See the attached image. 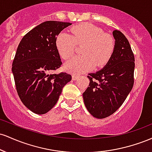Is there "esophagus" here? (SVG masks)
<instances>
[{"instance_id": "esophagus-1", "label": "esophagus", "mask_w": 152, "mask_h": 152, "mask_svg": "<svg viewBox=\"0 0 152 152\" xmlns=\"http://www.w3.org/2000/svg\"><path fill=\"white\" fill-rule=\"evenodd\" d=\"M78 75H76V74H73L72 75V79L74 80V81H75V80H76V79H78Z\"/></svg>"}]
</instances>
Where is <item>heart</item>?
I'll list each match as a JSON object with an SVG mask.
<instances>
[{
  "mask_svg": "<svg viewBox=\"0 0 152 152\" xmlns=\"http://www.w3.org/2000/svg\"><path fill=\"white\" fill-rule=\"evenodd\" d=\"M72 35L61 32L57 36L56 46L59 55L64 59L71 58L76 49V45H81V52L66 63V69L74 73H81L104 66L114 54L115 41L111 35L104 34L100 28L90 23L73 26Z\"/></svg>",
  "mask_w": 152,
  "mask_h": 152,
  "instance_id": "heart-1",
  "label": "heart"
}]
</instances>
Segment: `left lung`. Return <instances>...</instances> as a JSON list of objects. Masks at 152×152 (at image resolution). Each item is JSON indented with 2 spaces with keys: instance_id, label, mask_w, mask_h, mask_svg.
<instances>
[{
  "instance_id": "1",
  "label": "left lung",
  "mask_w": 152,
  "mask_h": 152,
  "mask_svg": "<svg viewBox=\"0 0 152 152\" xmlns=\"http://www.w3.org/2000/svg\"><path fill=\"white\" fill-rule=\"evenodd\" d=\"M113 36L114 54L104 69L88 74L89 85L83 94L87 110L97 118L117 111L134 86L135 60L129 42L120 31H113Z\"/></svg>"
}]
</instances>
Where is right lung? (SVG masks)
<instances>
[{"label": "right lung", "mask_w": 152, "mask_h": 152, "mask_svg": "<svg viewBox=\"0 0 152 152\" xmlns=\"http://www.w3.org/2000/svg\"><path fill=\"white\" fill-rule=\"evenodd\" d=\"M71 23L48 20L27 33L19 43L12 64L17 93L36 114L49 111L58 102L70 74L53 73L62 62L56 46L61 31Z\"/></svg>", "instance_id": "obj_1"}]
</instances>
